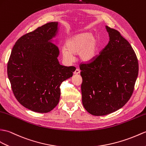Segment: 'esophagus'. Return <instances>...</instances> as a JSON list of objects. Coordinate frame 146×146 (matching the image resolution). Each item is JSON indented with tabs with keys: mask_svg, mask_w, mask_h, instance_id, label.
I'll list each match as a JSON object with an SVG mask.
<instances>
[{
	"mask_svg": "<svg viewBox=\"0 0 146 146\" xmlns=\"http://www.w3.org/2000/svg\"><path fill=\"white\" fill-rule=\"evenodd\" d=\"M80 73V70L79 69H76L74 72V74H78Z\"/></svg>",
	"mask_w": 146,
	"mask_h": 146,
	"instance_id": "obj_1",
	"label": "esophagus"
}]
</instances>
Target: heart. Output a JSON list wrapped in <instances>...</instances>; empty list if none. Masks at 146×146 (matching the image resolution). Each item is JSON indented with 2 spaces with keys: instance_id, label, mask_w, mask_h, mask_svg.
Returning <instances> with one entry per match:
<instances>
[{
  "instance_id": "1",
  "label": "heart",
  "mask_w": 146,
  "mask_h": 146,
  "mask_svg": "<svg viewBox=\"0 0 146 146\" xmlns=\"http://www.w3.org/2000/svg\"><path fill=\"white\" fill-rule=\"evenodd\" d=\"M100 41L96 35L91 32L76 33L67 39L65 46L62 48L63 58L71 63L74 55L78 54L83 62H90L94 60L99 54Z\"/></svg>"
}]
</instances>
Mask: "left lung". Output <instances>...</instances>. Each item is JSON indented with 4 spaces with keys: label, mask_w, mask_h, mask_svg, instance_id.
Masks as SVG:
<instances>
[{
    "label": "left lung",
    "mask_w": 146,
    "mask_h": 146,
    "mask_svg": "<svg viewBox=\"0 0 146 146\" xmlns=\"http://www.w3.org/2000/svg\"><path fill=\"white\" fill-rule=\"evenodd\" d=\"M105 27L108 44L93 62L80 67L82 103L94 116H104L123 107L133 93L139 72L130 43L116 30Z\"/></svg>",
    "instance_id": "obj_1"
}]
</instances>
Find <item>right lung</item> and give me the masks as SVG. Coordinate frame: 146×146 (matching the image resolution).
I'll return each instance as SVG.
<instances>
[{"instance_id": "obj_1", "label": "right lung", "mask_w": 146, "mask_h": 146, "mask_svg": "<svg viewBox=\"0 0 146 146\" xmlns=\"http://www.w3.org/2000/svg\"><path fill=\"white\" fill-rule=\"evenodd\" d=\"M53 22L23 35L16 42L7 64V74L16 99L32 111L46 113L59 102L60 84L73 76L74 66L61 65L53 42L59 32Z\"/></svg>"}]
</instances>
